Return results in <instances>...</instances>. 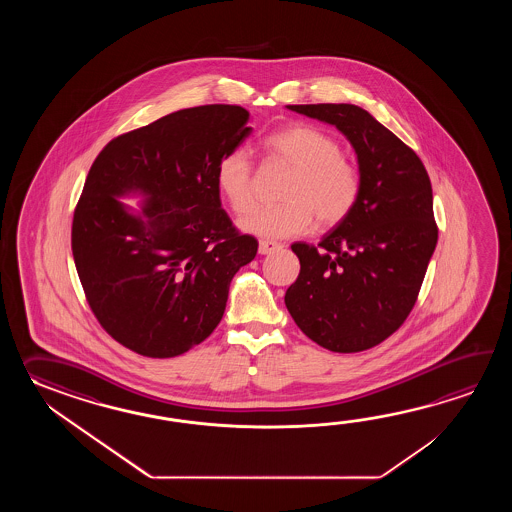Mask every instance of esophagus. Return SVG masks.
<instances>
[{"instance_id":"obj_1","label":"esophagus","mask_w":512,"mask_h":512,"mask_svg":"<svg viewBox=\"0 0 512 512\" xmlns=\"http://www.w3.org/2000/svg\"><path fill=\"white\" fill-rule=\"evenodd\" d=\"M278 249H282V245L276 243V241L261 240L260 245H258V252L263 254V256H265V254H272V252H276Z\"/></svg>"}]
</instances>
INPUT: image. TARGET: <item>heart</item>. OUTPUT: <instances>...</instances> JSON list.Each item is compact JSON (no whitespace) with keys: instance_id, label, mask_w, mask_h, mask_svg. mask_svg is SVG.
Instances as JSON below:
<instances>
[{"instance_id":"obj_1","label":"heart","mask_w":512,"mask_h":512,"mask_svg":"<svg viewBox=\"0 0 512 512\" xmlns=\"http://www.w3.org/2000/svg\"><path fill=\"white\" fill-rule=\"evenodd\" d=\"M263 146L272 159L294 172L283 188L280 205L252 210L238 227L263 240H287L313 229L315 219L324 227L342 223L357 207L360 174L340 155L338 142L324 131L293 124L274 131ZM219 194L236 214L254 205V172L249 152L238 146L221 155L216 164Z\"/></svg>"}]
</instances>
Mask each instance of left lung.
I'll list each match as a JSON object with an SVG mask.
<instances>
[{"label": "left lung", "instance_id": "obj_1", "mask_svg": "<svg viewBox=\"0 0 512 512\" xmlns=\"http://www.w3.org/2000/svg\"><path fill=\"white\" fill-rule=\"evenodd\" d=\"M287 109L335 126L353 146L357 207L318 247L294 243L300 274L285 293L296 326L318 346L357 353L381 344L412 311L437 245L432 185L421 159L366 109Z\"/></svg>", "mask_w": 512, "mask_h": 512}]
</instances>
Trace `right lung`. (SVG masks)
Masks as SVG:
<instances>
[{
    "label": "right lung",
    "mask_w": 512,
    "mask_h": 512,
    "mask_svg": "<svg viewBox=\"0 0 512 512\" xmlns=\"http://www.w3.org/2000/svg\"><path fill=\"white\" fill-rule=\"evenodd\" d=\"M241 106L179 109L98 153L73 219V256L98 322L131 351L168 359L218 327L258 241L221 208L216 164L251 135ZM139 196L137 209L121 199Z\"/></svg>",
    "instance_id": "obj_1"
}]
</instances>
